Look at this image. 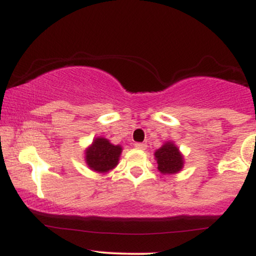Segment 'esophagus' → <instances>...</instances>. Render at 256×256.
Masks as SVG:
<instances>
[{
  "instance_id": "obj_1",
  "label": "esophagus",
  "mask_w": 256,
  "mask_h": 256,
  "mask_svg": "<svg viewBox=\"0 0 256 256\" xmlns=\"http://www.w3.org/2000/svg\"><path fill=\"white\" fill-rule=\"evenodd\" d=\"M134 146H136L137 149H142V150H144V149L146 148V143H140V142H137L136 144H134Z\"/></svg>"
}]
</instances>
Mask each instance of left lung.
I'll return each instance as SVG.
<instances>
[{"mask_svg": "<svg viewBox=\"0 0 256 256\" xmlns=\"http://www.w3.org/2000/svg\"><path fill=\"white\" fill-rule=\"evenodd\" d=\"M155 158L158 160V168L161 173H177L183 167V158L178 148L173 143H166L155 152Z\"/></svg>", "mask_w": 256, "mask_h": 256, "instance_id": "obj_1", "label": "left lung"}]
</instances>
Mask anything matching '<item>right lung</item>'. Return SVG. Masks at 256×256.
Here are the masks:
<instances>
[{
    "label": "right lung",
    "mask_w": 256,
    "mask_h": 256,
    "mask_svg": "<svg viewBox=\"0 0 256 256\" xmlns=\"http://www.w3.org/2000/svg\"><path fill=\"white\" fill-rule=\"evenodd\" d=\"M122 146H114L106 138L98 137L86 150V164L96 172H107L118 165Z\"/></svg>",
    "instance_id": "right-lung-1"
}]
</instances>
